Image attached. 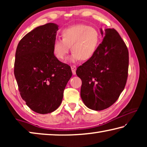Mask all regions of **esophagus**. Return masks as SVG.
<instances>
[{
    "mask_svg": "<svg viewBox=\"0 0 147 147\" xmlns=\"http://www.w3.org/2000/svg\"><path fill=\"white\" fill-rule=\"evenodd\" d=\"M71 68L72 72H73V74H76V65H71Z\"/></svg>",
    "mask_w": 147,
    "mask_h": 147,
    "instance_id": "34e87169",
    "label": "esophagus"
}]
</instances>
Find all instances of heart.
Returning <instances> with one entry per match:
<instances>
[{"instance_id": "heart-1", "label": "heart", "mask_w": 147, "mask_h": 147, "mask_svg": "<svg viewBox=\"0 0 147 147\" xmlns=\"http://www.w3.org/2000/svg\"><path fill=\"white\" fill-rule=\"evenodd\" d=\"M62 39H56L53 43L54 56L59 60L67 58L69 50L73 53L72 61L91 59L95 53L100 36L95 28L86 24H76L61 31Z\"/></svg>"}]
</instances>
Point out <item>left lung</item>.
Returning <instances> with one entry per match:
<instances>
[{
    "label": "left lung",
    "mask_w": 147,
    "mask_h": 147,
    "mask_svg": "<svg viewBox=\"0 0 147 147\" xmlns=\"http://www.w3.org/2000/svg\"><path fill=\"white\" fill-rule=\"evenodd\" d=\"M104 37L91 59L76 69L82 80L80 96L93 110H103L117 100L128 78V48L115 29H100Z\"/></svg>",
    "instance_id": "8db88e82"
}]
</instances>
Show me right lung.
<instances>
[{"label": "right lung", "mask_w": 147, "mask_h": 147, "mask_svg": "<svg viewBox=\"0 0 147 147\" xmlns=\"http://www.w3.org/2000/svg\"><path fill=\"white\" fill-rule=\"evenodd\" d=\"M58 26L47 23L25 35L17 45L14 74L21 98L40 114L55 111L72 76L71 67L56 58L53 43Z\"/></svg>", "instance_id": "right-lung-1"}]
</instances>
